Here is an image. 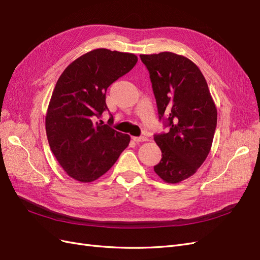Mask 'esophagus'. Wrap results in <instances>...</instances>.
<instances>
[{"label":"esophagus","mask_w":260,"mask_h":260,"mask_svg":"<svg viewBox=\"0 0 260 260\" xmlns=\"http://www.w3.org/2000/svg\"><path fill=\"white\" fill-rule=\"evenodd\" d=\"M133 140L136 143H142V142H147L148 138L146 136H134L133 137Z\"/></svg>","instance_id":"1"}]
</instances>
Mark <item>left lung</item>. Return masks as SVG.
Segmentation results:
<instances>
[{
	"label": "left lung",
	"mask_w": 260,
	"mask_h": 260,
	"mask_svg": "<svg viewBox=\"0 0 260 260\" xmlns=\"http://www.w3.org/2000/svg\"><path fill=\"white\" fill-rule=\"evenodd\" d=\"M140 60L149 72L159 120L169 127L154 135L162 152L154 172L167 183H180L196 173L210 151L217 108L203 73L187 57L161 52Z\"/></svg>",
	"instance_id": "left-lung-1"
}]
</instances>
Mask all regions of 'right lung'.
I'll use <instances>...</instances> for the list:
<instances>
[{"mask_svg": "<svg viewBox=\"0 0 260 260\" xmlns=\"http://www.w3.org/2000/svg\"><path fill=\"white\" fill-rule=\"evenodd\" d=\"M135 54L95 49L64 70L49 103L47 137L52 152L64 171L79 182H92L111 169L128 146L131 137L94 122L105 111L111 84L136 65Z\"/></svg>", "mask_w": 260, "mask_h": 260, "instance_id": "1", "label": "right lung"}]
</instances>
